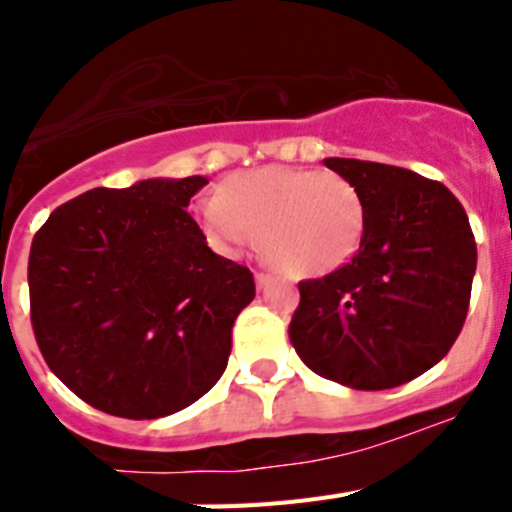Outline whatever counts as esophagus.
<instances>
[{
    "label": "esophagus",
    "mask_w": 512,
    "mask_h": 512,
    "mask_svg": "<svg viewBox=\"0 0 512 512\" xmlns=\"http://www.w3.org/2000/svg\"><path fill=\"white\" fill-rule=\"evenodd\" d=\"M269 274H266V271H256V287L259 289H264L266 284H269Z\"/></svg>",
    "instance_id": "1"
}]
</instances>
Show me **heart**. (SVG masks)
Returning <instances> with one entry per match:
<instances>
[{"label": "heart", "instance_id": "heart-1", "mask_svg": "<svg viewBox=\"0 0 512 512\" xmlns=\"http://www.w3.org/2000/svg\"><path fill=\"white\" fill-rule=\"evenodd\" d=\"M207 243L225 259H238L260 241L264 253L295 277H325L364 241L361 194L338 174L295 166H266L228 179L220 194L197 202Z\"/></svg>", "mask_w": 512, "mask_h": 512}]
</instances>
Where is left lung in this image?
Returning a JSON list of instances; mask_svg holds the SVG:
<instances>
[{"label": "left lung", "instance_id": "8db88e82", "mask_svg": "<svg viewBox=\"0 0 512 512\" xmlns=\"http://www.w3.org/2000/svg\"><path fill=\"white\" fill-rule=\"evenodd\" d=\"M356 187L366 228L356 256L300 282L289 341L312 372L354 390H390L449 354L477 269L469 217L454 194L400 166L325 158Z\"/></svg>", "mask_w": 512, "mask_h": 512}]
</instances>
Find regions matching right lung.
<instances>
[{
    "label": "right lung",
    "instance_id": "1",
    "mask_svg": "<svg viewBox=\"0 0 512 512\" xmlns=\"http://www.w3.org/2000/svg\"><path fill=\"white\" fill-rule=\"evenodd\" d=\"M205 176L89 189L51 212L27 264L40 354L74 395L117 418H164L223 377L246 266L187 212Z\"/></svg>",
    "mask_w": 512,
    "mask_h": 512
}]
</instances>
